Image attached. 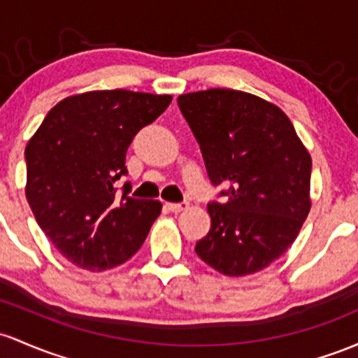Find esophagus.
Returning a JSON list of instances; mask_svg holds the SVG:
<instances>
[{"mask_svg": "<svg viewBox=\"0 0 358 358\" xmlns=\"http://www.w3.org/2000/svg\"><path fill=\"white\" fill-rule=\"evenodd\" d=\"M166 209L170 212H175V214H178V212H183L188 209V203L187 202H180V203H166Z\"/></svg>", "mask_w": 358, "mask_h": 358, "instance_id": "esophagus-1", "label": "esophagus"}]
</instances>
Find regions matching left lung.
Returning a JSON list of instances; mask_svg holds the SVG:
<instances>
[{"mask_svg":"<svg viewBox=\"0 0 358 358\" xmlns=\"http://www.w3.org/2000/svg\"><path fill=\"white\" fill-rule=\"evenodd\" d=\"M214 185L210 231L195 253L227 277L266 268L287 251L311 209V155L277 105L238 90L178 96Z\"/></svg>","mask_w":358,"mask_h":358,"instance_id":"8db88e82","label":"left lung"}]
</instances>
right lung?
Instances as JSON below:
<instances>
[{"label":"right lung","mask_w":358,"mask_h":358,"mask_svg":"<svg viewBox=\"0 0 358 358\" xmlns=\"http://www.w3.org/2000/svg\"><path fill=\"white\" fill-rule=\"evenodd\" d=\"M170 95L101 90L64 98L25 148V195L38 226L59 253L80 268L119 266L143 246L161 214L159 200L117 199L127 175L125 152L155 122Z\"/></svg>","instance_id":"1"}]
</instances>
